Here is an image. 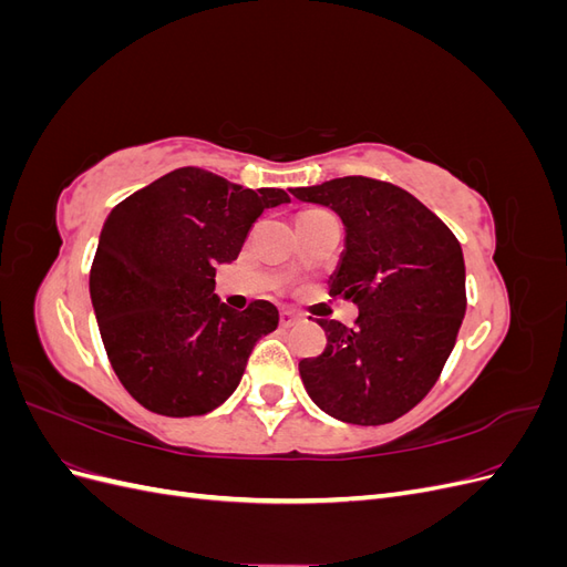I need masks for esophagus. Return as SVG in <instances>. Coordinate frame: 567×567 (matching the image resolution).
I'll list each match as a JSON object with an SVG mask.
<instances>
[{"instance_id":"1","label":"esophagus","mask_w":567,"mask_h":567,"mask_svg":"<svg viewBox=\"0 0 567 567\" xmlns=\"http://www.w3.org/2000/svg\"><path fill=\"white\" fill-rule=\"evenodd\" d=\"M298 321H300V315L290 312V310H281V317H279L281 329H290V326H296Z\"/></svg>"}]
</instances>
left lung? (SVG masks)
Returning a JSON list of instances; mask_svg holds the SVG:
<instances>
[{
  "label": "left lung",
  "mask_w": 567,
  "mask_h": 567,
  "mask_svg": "<svg viewBox=\"0 0 567 567\" xmlns=\"http://www.w3.org/2000/svg\"><path fill=\"white\" fill-rule=\"evenodd\" d=\"M290 194L342 219L346 250L329 288L359 307L354 329L319 319L329 342L319 357L300 362L302 385L342 423L400 419L435 385L466 315V267L456 236L388 182L340 177Z\"/></svg>",
  "instance_id": "left-lung-1"
}]
</instances>
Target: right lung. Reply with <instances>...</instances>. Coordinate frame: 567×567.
<instances>
[{"mask_svg": "<svg viewBox=\"0 0 567 567\" xmlns=\"http://www.w3.org/2000/svg\"><path fill=\"white\" fill-rule=\"evenodd\" d=\"M290 203L281 188H244L179 167L117 203L90 271L101 340L120 383L161 416H203L241 383L255 342L279 310L236 312L215 293L217 265L244 248L252 221Z\"/></svg>", "mask_w": 567, "mask_h": 567, "instance_id": "add662e5", "label": "right lung"}]
</instances>
